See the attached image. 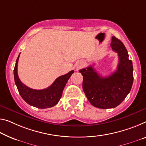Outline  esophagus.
<instances>
[{
  "instance_id": "34e87169",
  "label": "esophagus",
  "mask_w": 146,
  "mask_h": 146,
  "mask_svg": "<svg viewBox=\"0 0 146 146\" xmlns=\"http://www.w3.org/2000/svg\"><path fill=\"white\" fill-rule=\"evenodd\" d=\"M83 66V64L82 63V62H78L77 64H76V68H77V70H78V69H80L82 68V67Z\"/></svg>"
}]
</instances>
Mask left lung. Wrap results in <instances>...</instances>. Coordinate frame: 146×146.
Returning a JSON list of instances; mask_svg holds the SVG:
<instances>
[{
    "instance_id": "8db88e82",
    "label": "left lung",
    "mask_w": 146,
    "mask_h": 146,
    "mask_svg": "<svg viewBox=\"0 0 146 146\" xmlns=\"http://www.w3.org/2000/svg\"><path fill=\"white\" fill-rule=\"evenodd\" d=\"M110 46L117 53L119 63L115 72L102 77L92 66L80 70L83 76V90L87 99L98 108H113L121 103L131 91L133 84L132 60L121 41L115 36Z\"/></svg>"
}]
</instances>
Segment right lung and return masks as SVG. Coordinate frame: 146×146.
Listing matches in <instances>:
<instances>
[{"mask_svg":"<svg viewBox=\"0 0 146 146\" xmlns=\"http://www.w3.org/2000/svg\"><path fill=\"white\" fill-rule=\"evenodd\" d=\"M19 55L16 60L13 70L15 84L19 95L27 104L38 108L44 109L54 106L59 102L65 85L74 71L71 70L66 74L59 76L46 89L36 90L29 88L20 81L17 74V63Z\"/></svg>","mask_w":146,"mask_h":146,"instance_id":"add662e5","label":"right lung"}]
</instances>
